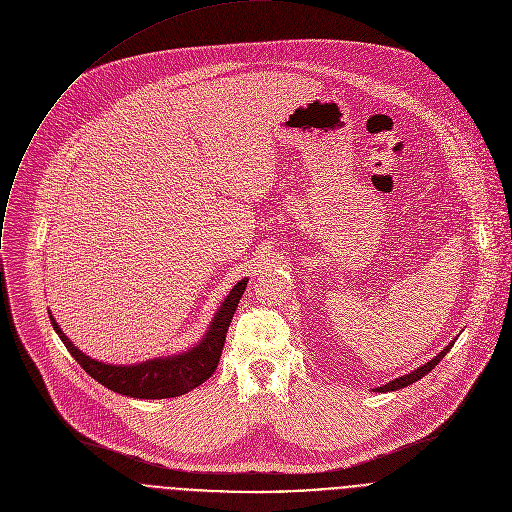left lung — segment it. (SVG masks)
<instances>
[{"label":"left lung","mask_w":512,"mask_h":512,"mask_svg":"<svg viewBox=\"0 0 512 512\" xmlns=\"http://www.w3.org/2000/svg\"><path fill=\"white\" fill-rule=\"evenodd\" d=\"M453 345H455V341H451L437 357H433L429 363H425V365H421L419 369H415V371H411V373H407V375H403V377H399V379H393V381H389L387 385H383V387H375L373 391H377V393H391V391H397V389H403V387H409V385H413L415 381H419V379H423L425 375H429L441 361H443V357L453 349Z\"/></svg>","instance_id":"left-lung-1"}]
</instances>
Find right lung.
<instances>
[{"label":"right lung","mask_w":512,"mask_h":512,"mask_svg":"<svg viewBox=\"0 0 512 512\" xmlns=\"http://www.w3.org/2000/svg\"><path fill=\"white\" fill-rule=\"evenodd\" d=\"M247 283L249 279L245 277L229 291V295L215 311L203 339L191 349L165 357H153L133 365H111L91 359L67 339L51 313L49 319L53 331L59 335L71 357L83 367V371L91 379H95L109 391L133 399H171L193 391L215 373L225 345L227 329L231 325L239 299L245 293Z\"/></svg>","instance_id":"obj_1"}]
</instances>
